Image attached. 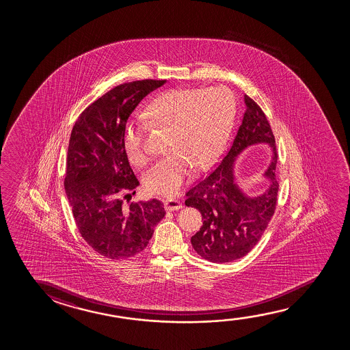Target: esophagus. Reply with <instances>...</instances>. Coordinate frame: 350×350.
Here are the masks:
<instances>
[{
  "instance_id": "34e87169",
  "label": "esophagus",
  "mask_w": 350,
  "mask_h": 350,
  "mask_svg": "<svg viewBox=\"0 0 350 350\" xmlns=\"http://www.w3.org/2000/svg\"><path fill=\"white\" fill-rule=\"evenodd\" d=\"M182 202L178 200H166L165 201V209L168 211H179L182 209Z\"/></svg>"
}]
</instances>
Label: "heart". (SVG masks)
<instances>
[{
    "mask_svg": "<svg viewBox=\"0 0 350 350\" xmlns=\"http://www.w3.org/2000/svg\"><path fill=\"white\" fill-rule=\"evenodd\" d=\"M234 113L233 94L221 87L174 90L158 96L144 116L150 126L170 131V154L144 173V187L158 195H177L193 166H206L224 148ZM144 137L146 125H125V153L139 167L150 160Z\"/></svg>",
    "mask_w": 350,
    "mask_h": 350,
    "instance_id": "heart-1",
    "label": "heart"
}]
</instances>
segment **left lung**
<instances>
[{
  "label": "left lung",
  "mask_w": 350,
  "mask_h": 350,
  "mask_svg": "<svg viewBox=\"0 0 350 350\" xmlns=\"http://www.w3.org/2000/svg\"><path fill=\"white\" fill-rule=\"evenodd\" d=\"M245 110L234 141L222 161L187 192L185 206L196 208L203 226L191 237L192 247L214 263H227L244 257L262 238L273 215L278 183L275 171L278 153L273 131L263 111L244 96ZM267 143L272 159L262 176L269 182L265 192L247 196L236 182L234 163L245 148Z\"/></svg>",
  "instance_id": "left-lung-1"
}]
</instances>
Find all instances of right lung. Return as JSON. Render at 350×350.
<instances>
[{
    "instance_id": "1",
    "label": "right lung",
    "mask_w": 350,
    "mask_h": 350,
    "mask_svg": "<svg viewBox=\"0 0 350 350\" xmlns=\"http://www.w3.org/2000/svg\"><path fill=\"white\" fill-rule=\"evenodd\" d=\"M166 80H141L112 88L88 106L72 126L64 187L79 232L96 252L125 259L148 245L166 211L158 200L124 206L137 178L123 147L129 116Z\"/></svg>"
}]
</instances>
